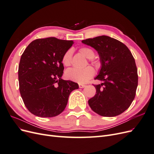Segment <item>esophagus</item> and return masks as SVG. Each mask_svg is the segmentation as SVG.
Wrapping results in <instances>:
<instances>
[{
	"label": "esophagus",
	"mask_w": 154,
	"mask_h": 154,
	"mask_svg": "<svg viewBox=\"0 0 154 154\" xmlns=\"http://www.w3.org/2000/svg\"><path fill=\"white\" fill-rule=\"evenodd\" d=\"M85 87V85H83V84H82V83H80V84H79V87L81 88H84Z\"/></svg>",
	"instance_id": "esophagus-1"
}]
</instances>
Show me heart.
Segmentation results:
<instances>
[{"mask_svg": "<svg viewBox=\"0 0 154 154\" xmlns=\"http://www.w3.org/2000/svg\"><path fill=\"white\" fill-rule=\"evenodd\" d=\"M82 55L90 60H92L94 57V52L91 48L87 47H83L79 49ZM72 56V51L71 49L67 50L62 57V62L65 66H69L71 63V58ZM95 71L94 68L91 66H88L83 69H78L75 68H71L67 70L66 77L69 80H71L80 83H86L94 75Z\"/></svg>", "mask_w": 154, "mask_h": 154, "instance_id": "b5f03b06", "label": "heart"}]
</instances>
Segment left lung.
<instances>
[{
  "label": "left lung",
  "mask_w": 154,
  "mask_h": 154,
  "mask_svg": "<svg viewBox=\"0 0 154 154\" xmlns=\"http://www.w3.org/2000/svg\"><path fill=\"white\" fill-rule=\"evenodd\" d=\"M98 53L101 69L94 85L95 96L88 101L91 109L104 117H114L131 105L138 84L137 69L133 56L124 44L110 36L102 35L82 41Z\"/></svg>",
  "instance_id": "1"
}]
</instances>
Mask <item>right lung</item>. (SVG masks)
Wrapping results in <instances>:
<instances>
[{"label":"right lung","instance_id":"right-lung-1","mask_svg":"<svg viewBox=\"0 0 154 154\" xmlns=\"http://www.w3.org/2000/svg\"><path fill=\"white\" fill-rule=\"evenodd\" d=\"M72 40L54 37L36 39L22 54L18 66V82L22 98L31 113L41 118H52L61 114L71 92L78 84L63 80V54L73 44Z\"/></svg>","mask_w":154,"mask_h":154}]
</instances>
